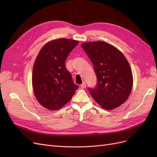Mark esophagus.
Returning a JSON list of instances; mask_svg holds the SVG:
<instances>
[{
    "label": "esophagus",
    "instance_id": "1",
    "mask_svg": "<svg viewBox=\"0 0 157 157\" xmlns=\"http://www.w3.org/2000/svg\"><path fill=\"white\" fill-rule=\"evenodd\" d=\"M86 83H85V82H83L82 84H80V88L82 89L86 88Z\"/></svg>",
    "mask_w": 157,
    "mask_h": 157
}]
</instances>
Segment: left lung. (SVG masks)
<instances>
[{
  "label": "left lung",
  "mask_w": 157,
  "mask_h": 157,
  "mask_svg": "<svg viewBox=\"0 0 157 157\" xmlns=\"http://www.w3.org/2000/svg\"><path fill=\"white\" fill-rule=\"evenodd\" d=\"M97 76L96 88H89L92 97L106 110L121 105L129 97L133 86L130 66L122 52L103 41L81 44Z\"/></svg>",
  "instance_id": "1"
}]
</instances>
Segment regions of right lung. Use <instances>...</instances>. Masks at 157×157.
<instances>
[{
	"instance_id": "obj_1",
	"label": "right lung",
	"mask_w": 157,
	"mask_h": 157,
	"mask_svg": "<svg viewBox=\"0 0 157 157\" xmlns=\"http://www.w3.org/2000/svg\"><path fill=\"white\" fill-rule=\"evenodd\" d=\"M78 41L55 39L42 47L33 68V92L40 105L50 110H58L68 103L78 86L65 67V61Z\"/></svg>"
}]
</instances>
